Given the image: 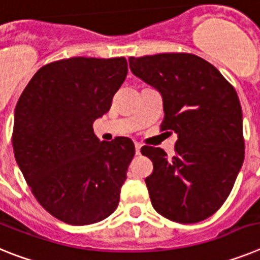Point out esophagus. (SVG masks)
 I'll return each instance as SVG.
<instances>
[{"mask_svg": "<svg viewBox=\"0 0 260 260\" xmlns=\"http://www.w3.org/2000/svg\"><path fill=\"white\" fill-rule=\"evenodd\" d=\"M135 148H136V154H140V150H141V144L135 143Z\"/></svg>", "mask_w": 260, "mask_h": 260, "instance_id": "esophagus-1", "label": "esophagus"}]
</instances>
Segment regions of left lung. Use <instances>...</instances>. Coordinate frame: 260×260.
Segmentation results:
<instances>
[{
    "instance_id": "1",
    "label": "left lung",
    "mask_w": 260,
    "mask_h": 260,
    "mask_svg": "<svg viewBox=\"0 0 260 260\" xmlns=\"http://www.w3.org/2000/svg\"><path fill=\"white\" fill-rule=\"evenodd\" d=\"M132 73L164 102L162 131L178 135L175 155L143 146L153 162L145 179L153 208L180 224L199 222L224 204L245 158L242 110L234 87L191 53L129 57Z\"/></svg>"
}]
</instances>
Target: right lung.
<instances>
[{"label": "right lung", "mask_w": 260, "mask_h": 260, "mask_svg": "<svg viewBox=\"0 0 260 260\" xmlns=\"http://www.w3.org/2000/svg\"><path fill=\"white\" fill-rule=\"evenodd\" d=\"M127 73L124 57L58 60L36 72L15 106V161L40 205L67 224L102 221L119 204L135 145L101 141L92 123Z\"/></svg>", "instance_id": "obj_1"}]
</instances>
